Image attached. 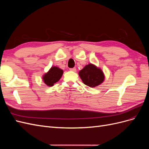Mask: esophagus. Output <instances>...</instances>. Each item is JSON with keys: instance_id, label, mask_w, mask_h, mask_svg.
<instances>
[{"instance_id": "1", "label": "esophagus", "mask_w": 149, "mask_h": 149, "mask_svg": "<svg viewBox=\"0 0 149 149\" xmlns=\"http://www.w3.org/2000/svg\"><path fill=\"white\" fill-rule=\"evenodd\" d=\"M70 71H73V72H76V68H70Z\"/></svg>"}]
</instances>
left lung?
<instances>
[{
	"mask_svg": "<svg viewBox=\"0 0 149 149\" xmlns=\"http://www.w3.org/2000/svg\"><path fill=\"white\" fill-rule=\"evenodd\" d=\"M79 75L84 84L91 88L100 85L104 79V75L102 70L91 63L85 66L79 72Z\"/></svg>",
	"mask_w": 149,
	"mask_h": 149,
	"instance_id": "8db88e82",
	"label": "left lung"
}]
</instances>
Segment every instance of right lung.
Listing matches in <instances>:
<instances>
[{
  "label": "right lung",
  "mask_w": 149,
  "mask_h": 149,
  "mask_svg": "<svg viewBox=\"0 0 149 149\" xmlns=\"http://www.w3.org/2000/svg\"><path fill=\"white\" fill-rule=\"evenodd\" d=\"M63 73V71L62 70L58 67L53 66L48 73L43 76V81L48 86H52L60 79Z\"/></svg>",
  "instance_id": "add662e5"
}]
</instances>
